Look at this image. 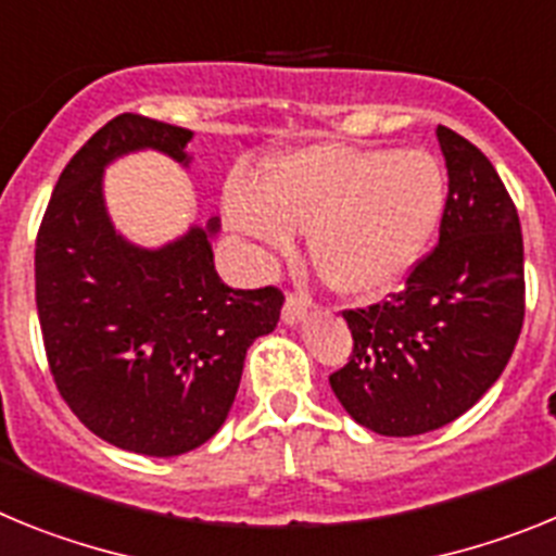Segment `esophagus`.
<instances>
[{"instance_id": "esophagus-1", "label": "esophagus", "mask_w": 556, "mask_h": 556, "mask_svg": "<svg viewBox=\"0 0 556 556\" xmlns=\"http://www.w3.org/2000/svg\"><path fill=\"white\" fill-rule=\"evenodd\" d=\"M307 305H311V302H307L305 296H299V293L288 291V296H285V305H282V321H285V325H296L299 318L307 313Z\"/></svg>"}]
</instances>
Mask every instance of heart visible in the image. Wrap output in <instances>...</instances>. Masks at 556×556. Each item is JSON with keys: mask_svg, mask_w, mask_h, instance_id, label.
Segmentation results:
<instances>
[{"mask_svg": "<svg viewBox=\"0 0 556 556\" xmlns=\"http://www.w3.org/2000/svg\"><path fill=\"white\" fill-rule=\"evenodd\" d=\"M445 206V173L419 148L313 144L279 159L263 185H235L229 215L274 254L311 231L313 263L336 291L375 296L419 260Z\"/></svg>", "mask_w": 556, "mask_h": 556, "instance_id": "heart-1", "label": "heart"}]
</instances>
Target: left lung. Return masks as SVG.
Listing matches in <instances>:
<instances>
[{
    "label": "left lung",
    "instance_id": "obj_1",
    "mask_svg": "<svg viewBox=\"0 0 556 556\" xmlns=\"http://www.w3.org/2000/svg\"><path fill=\"white\" fill-rule=\"evenodd\" d=\"M447 195L439 243L400 293L344 311L352 355L330 386L355 422L417 437L484 397L518 344L526 313L523 235L490 159L439 125Z\"/></svg>",
    "mask_w": 556,
    "mask_h": 556
}]
</instances>
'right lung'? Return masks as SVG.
<instances>
[{
	"label": "right lung",
	"mask_w": 556,
	"mask_h": 556,
	"mask_svg": "<svg viewBox=\"0 0 556 556\" xmlns=\"http://www.w3.org/2000/svg\"><path fill=\"white\" fill-rule=\"evenodd\" d=\"M192 134L119 114L70 159L36 238V307L47 364L75 417L111 445L178 456L218 433L245 350L271 332L282 291H235L215 271L212 235L159 251L125 243L103 204V167L139 148L187 162Z\"/></svg>",
	"instance_id": "1"
}]
</instances>
